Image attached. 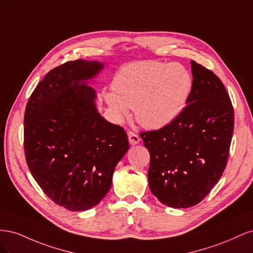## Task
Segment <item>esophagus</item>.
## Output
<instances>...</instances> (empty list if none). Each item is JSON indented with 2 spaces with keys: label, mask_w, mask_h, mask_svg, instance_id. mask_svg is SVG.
I'll return each instance as SVG.
<instances>
[{
  "label": "esophagus",
  "mask_w": 253,
  "mask_h": 253,
  "mask_svg": "<svg viewBox=\"0 0 253 253\" xmlns=\"http://www.w3.org/2000/svg\"><path fill=\"white\" fill-rule=\"evenodd\" d=\"M127 137H128L129 144H132V145L139 143V141H140L139 137L137 136L135 133H133V132H128V133H127Z\"/></svg>",
  "instance_id": "esophagus-1"
}]
</instances>
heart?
<instances>
[{
  "label": "heart",
  "mask_w": 253,
  "mask_h": 253,
  "mask_svg": "<svg viewBox=\"0 0 253 253\" xmlns=\"http://www.w3.org/2000/svg\"><path fill=\"white\" fill-rule=\"evenodd\" d=\"M192 86V76L183 65L141 61L121 68L113 82L115 91L106 93L104 99L117 122L131 108L142 126L158 129L178 118Z\"/></svg>",
  "instance_id": "1"
}]
</instances>
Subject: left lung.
<instances>
[{
  "label": "left lung",
  "instance_id": "1",
  "mask_svg": "<svg viewBox=\"0 0 253 253\" xmlns=\"http://www.w3.org/2000/svg\"><path fill=\"white\" fill-rule=\"evenodd\" d=\"M193 86L177 119L141 133L151 155V192L171 208L201 203L223 174L233 135L234 113L220 79L191 61Z\"/></svg>",
  "mask_w": 253,
  "mask_h": 253
}]
</instances>
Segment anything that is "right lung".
<instances>
[{"label":"right lung","instance_id":"1","mask_svg":"<svg viewBox=\"0 0 253 253\" xmlns=\"http://www.w3.org/2000/svg\"><path fill=\"white\" fill-rule=\"evenodd\" d=\"M103 68V62L82 59L53 68L26 105L29 171L53 203L70 211H85L101 202L128 150L125 129L101 116L89 85Z\"/></svg>","mask_w":253,"mask_h":253}]
</instances>
